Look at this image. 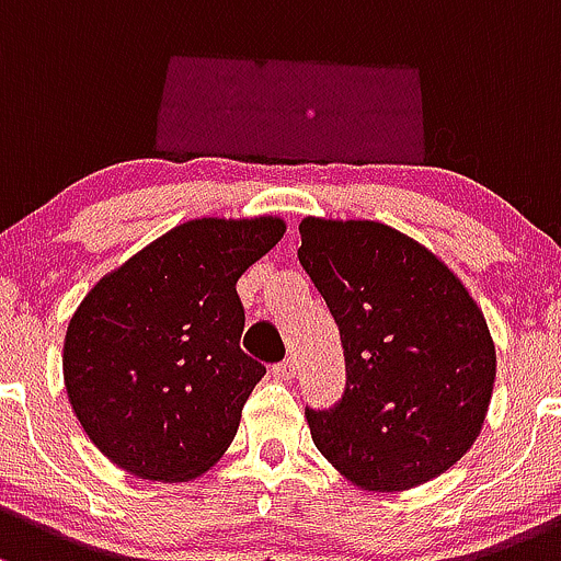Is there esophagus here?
Segmentation results:
<instances>
[{"label": "esophagus", "mask_w": 561, "mask_h": 561, "mask_svg": "<svg viewBox=\"0 0 561 561\" xmlns=\"http://www.w3.org/2000/svg\"><path fill=\"white\" fill-rule=\"evenodd\" d=\"M296 359H285V363H279V365H274V368H271V374H274V379L276 381H293L296 379Z\"/></svg>", "instance_id": "34e87169"}]
</instances>
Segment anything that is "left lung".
Returning <instances> with one entry per match:
<instances>
[{
	"label": "left lung",
	"mask_w": 561,
	"mask_h": 561,
	"mask_svg": "<svg viewBox=\"0 0 561 561\" xmlns=\"http://www.w3.org/2000/svg\"><path fill=\"white\" fill-rule=\"evenodd\" d=\"M298 261L341 333L346 389L311 440L359 489L446 473L481 435L497 355L483 311L427 247L376 220L304 217Z\"/></svg>",
	"instance_id": "left-lung-1"
}]
</instances>
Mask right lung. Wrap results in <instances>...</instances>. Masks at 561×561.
<instances>
[{
	"instance_id": "add662e5",
	"label": "right lung",
	"mask_w": 561,
	"mask_h": 561,
	"mask_svg": "<svg viewBox=\"0 0 561 561\" xmlns=\"http://www.w3.org/2000/svg\"><path fill=\"white\" fill-rule=\"evenodd\" d=\"M285 231L274 215L187 220L80 300L64 339V385L110 462L137 479L176 483L226 454L265 374L239 346L236 282Z\"/></svg>"
}]
</instances>
